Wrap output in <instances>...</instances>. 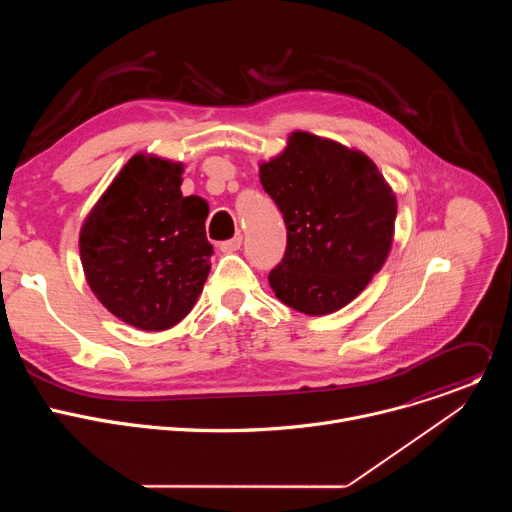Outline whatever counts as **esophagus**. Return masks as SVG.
<instances>
[{
  "label": "esophagus",
  "mask_w": 512,
  "mask_h": 512,
  "mask_svg": "<svg viewBox=\"0 0 512 512\" xmlns=\"http://www.w3.org/2000/svg\"><path fill=\"white\" fill-rule=\"evenodd\" d=\"M241 243H243V237L237 235V237H233V239H229V241H223L218 247H221L223 253H235V251L241 249Z\"/></svg>",
  "instance_id": "esophagus-1"
}]
</instances>
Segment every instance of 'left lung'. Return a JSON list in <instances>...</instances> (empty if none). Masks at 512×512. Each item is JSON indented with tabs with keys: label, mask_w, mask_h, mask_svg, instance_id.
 Segmentation results:
<instances>
[{
	"label": "left lung",
	"mask_w": 512,
	"mask_h": 512,
	"mask_svg": "<svg viewBox=\"0 0 512 512\" xmlns=\"http://www.w3.org/2000/svg\"><path fill=\"white\" fill-rule=\"evenodd\" d=\"M259 178L287 229L285 255L269 273L277 300L308 316L350 304L383 267L395 233L397 198L375 162L294 131Z\"/></svg>",
	"instance_id": "1"
}]
</instances>
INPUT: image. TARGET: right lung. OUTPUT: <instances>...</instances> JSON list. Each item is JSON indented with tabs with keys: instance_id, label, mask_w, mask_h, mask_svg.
<instances>
[{
	"instance_id": "obj_1",
	"label": "right lung",
	"mask_w": 512,
	"mask_h": 512,
	"mask_svg": "<svg viewBox=\"0 0 512 512\" xmlns=\"http://www.w3.org/2000/svg\"><path fill=\"white\" fill-rule=\"evenodd\" d=\"M182 172L178 162L135 154L81 229V261L93 294L139 330L178 324L210 271L208 204L200 196H182Z\"/></svg>"
}]
</instances>
